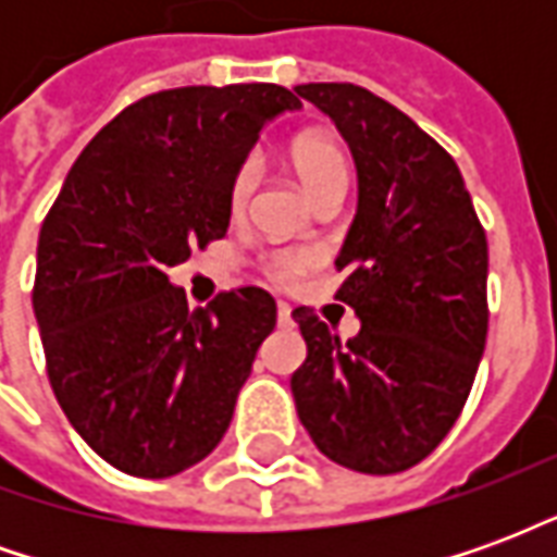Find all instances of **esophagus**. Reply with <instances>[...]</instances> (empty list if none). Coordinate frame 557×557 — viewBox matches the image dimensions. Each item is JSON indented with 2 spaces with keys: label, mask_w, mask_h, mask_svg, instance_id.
<instances>
[{
  "label": "esophagus",
  "mask_w": 557,
  "mask_h": 557,
  "mask_svg": "<svg viewBox=\"0 0 557 557\" xmlns=\"http://www.w3.org/2000/svg\"><path fill=\"white\" fill-rule=\"evenodd\" d=\"M277 322L280 325H292V307L286 301L277 304Z\"/></svg>",
  "instance_id": "obj_1"
}]
</instances>
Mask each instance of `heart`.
<instances>
[{
	"label": "heart",
	"instance_id": "b5f03b06",
	"mask_svg": "<svg viewBox=\"0 0 557 557\" xmlns=\"http://www.w3.org/2000/svg\"><path fill=\"white\" fill-rule=\"evenodd\" d=\"M289 166L295 178L301 182L304 194L313 199L327 187H346L349 184V160L337 139L327 134H301L289 148ZM256 190V163H244L235 182H232V206L244 208ZM271 274L277 280L304 277L313 268V253L307 250H283L271 259Z\"/></svg>",
	"mask_w": 557,
	"mask_h": 557
}]
</instances>
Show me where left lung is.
Wrapping results in <instances>:
<instances>
[{
	"label": "left lung",
	"instance_id": "8db88e82",
	"mask_svg": "<svg viewBox=\"0 0 557 557\" xmlns=\"http://www.w3.org/2000/svg\"><path fill=\"white\" fill-rule=\"evenodd\" d=\"M349 143L358 211L339 247L337 298L361 319L339 343L307 307L292 373L304 430L337 466L397 474L442 444L486 346L490 250L454 158L409 115L351 83H304Z\"/></svg>",
	"mask_w": 557,
	"mask_h": 557
}]
</instances>
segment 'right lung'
<instances>
[{
	"mask_svg": "<svg viewBox=\"0 0 557 557\" xmlns=\"http://www.w3.org/2000/svg\"><path fill=\"white\" fill-rule=\"evenodd\" d=\"M292 110L274 83L148 95L83 148L44 220L32 307L47 375L79 438L125 474L202 462L277 325L259 286L190 310L166 271L226 235L235 175Z\"/></svg>",
	"mask_w": 557,
	"mask_h": 557,
	"instance_id": "1",
	"label": "right lung"
}]
</instances>
